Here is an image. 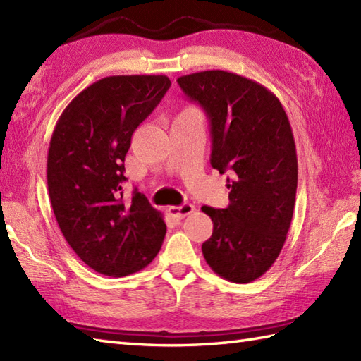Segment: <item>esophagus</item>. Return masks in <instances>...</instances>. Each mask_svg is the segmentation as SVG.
Segmentation results:
<instances>
[{"label":"esophagus","instance_id":"esophagus-1","mask_svg":"<svg viewBox=\"0 0 361 361\" xmlns=\"http://www.w3.org/2000/svg\"><path fill=\"white\" fill-rule=\"evenodd\" d=\"M167 211L173 219L180 220V219H185L186 216H189V214H192L195 211V206L190 203H183L180 206H171Z\"/></svg>","mask_w":361,"mask_h":361}]
</instances>
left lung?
<instances>
[{
	"label": "left lung",
	"instance_id": "left-lung-1",
	"mask_svg": "<svg viewBox=\"0 0 361 361\" xmlns=\"http://www.w3.org/2000/svg\"><path fill=\"white\" fill-rule=\"evenodd\" d=\"M176 82L209 119L211 166L231 175L228 208H202L212 220L203 256L224 279L252 282L278 259L293 217L298 159L287 113L270 90L234 73L200 71Z\"/></svg>",
	"mask_w": 361,
	"mask_h": 361
}]
</instances>
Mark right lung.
<instances>
[{"instance_id": "right-lung-1", "label": "right lung", "mask_w": 361, "mask_h": 361, "mask_svg": "<svg viewBox=\"0 0 361 361\" xmlns=\"http://www.w3.org/2000/svg\"><path fill=\"white\" fill-rule=\"evenodd\" d=\"M171 87L167 75H110L68 104L48 150V190L66 242L94 271L122 278L147 267L166 224L135 189L124 200V159L137 126Z\"/></svg>"}]
</instances>
